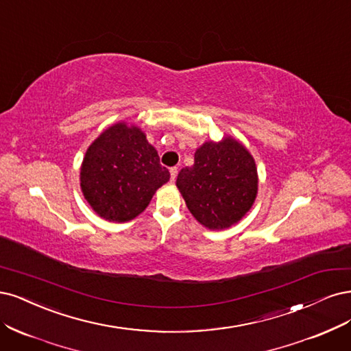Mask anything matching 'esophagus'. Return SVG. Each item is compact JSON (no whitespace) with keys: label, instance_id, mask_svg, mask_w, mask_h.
<instances>
[{"label":"esophagus","instance_id":"esophagus-1","mask_svg":"<svg viewBox=\"0 0 351 351\" xmlns=\"http://www.w3.org/2000/svg\"><path fill=\"white\" fill-rule=\"evenodd\" d=\"M178 176V167H171V180L175 182V179Z\"/></svg>","mask_w":351,"mask_h":351}]
</instances>
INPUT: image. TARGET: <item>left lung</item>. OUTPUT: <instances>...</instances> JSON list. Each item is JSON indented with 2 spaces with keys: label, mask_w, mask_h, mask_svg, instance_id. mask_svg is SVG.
Wrapping results in <instances>:
<instances>
[{
  "label": "left lung",
  "mask_w": 351,
  "mask_h": 351,
  "mask_svg": "<svg viewBox=\"0 0 351 351\" xmlns=\"http://www.w3.org/2000/svg\"><path fill=\"white\" fill-rule=\"evenodd\" d=\"M176 186L204 228L223 230L251 210L258 192L256 165L232 137L207 141L197 149L194 165L179 172Z\"/></svg>",
  "instance_id": "8db88e82"
}]
</instances>
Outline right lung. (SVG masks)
<instances>
[{
    "instance_id": "add662e5",
    "label": "right lung",
    "mask_w": 351,
    "mask_h": 351,
    "mask_svg": "<svg viewBox=\"0 0 351 351\" xmlns=\"http://www.w3.org/2000/svg\"><path fill=\"white\" fill-rule=\"evenodd\" d=\"M171 173L145 134L118 122L90 144L82 165L83 195L99 216L109 221H130L150 204L154 192Z\"/></svg>"
}]
</instances>
